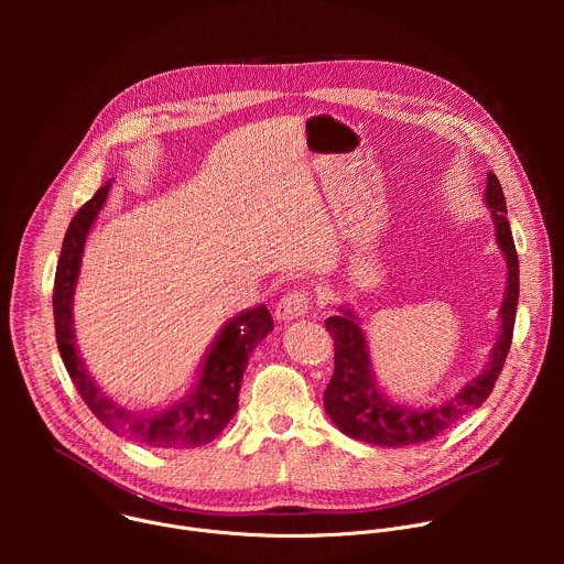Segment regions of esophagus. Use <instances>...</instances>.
<instances>
[{
  "instance_id": "34e87169",
  "label": "esophagus",
  "mask_w": 564,
  "mask_h": 564,
  "mask_svg": "<svg viewBox=\"0 0 564 564\" xmlns=\"http://www.w3.org/2000/svg\"><path fill=\"white\" fill-rule=\"evenodd\" d=\"M310 310H312V296L305 290H290L276 303L274 316L276 321H292V318L305 316Z\"/></svg>"
}]
</instances>
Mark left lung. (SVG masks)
Listing matches in <instances>:
<instances>
[{
  "label": "left lung",
  "mask_w": 564,
  "mask_h": 564,
  "mask_svg": "<svg viewBox=\"0 0 564 564\" xmlns=\"http://www.w3.org/2000/svg\"><path fill=\"white\" fill-rule=\"evenodd\" d=\"M485 200L491 209L498 246L507 259L509 270L507 292L500 307V335L498 344L491 350L489 366L473 381H468L455 397L442 401L437 406H399L379 390L375 381L368 341L357 324V316L352 314V310L341 307L339 316L326 318V330L335 339V375L324 392V409L335 426L348 437L375 446L422 444L451 429L473 409H479L491 394L505 368L513 339L520 294V263L507 220V200L502 194V185L494 172L487 174Z\"/></svg>",
  "instance_id": "8db88e82"
}]
</instances>
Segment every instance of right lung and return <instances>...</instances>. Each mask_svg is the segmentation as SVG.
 Here are the masks:
<instances>
[{
    "instance_id": "add662e5",
    "label": "right lung",
    "mask_w": 564,
    "mask_h": 564,
    "mask_svg": "<svg viewBox=\"0 0 564 564\" xmlns=\"http://www.w3.org/2000/svg\"><path fill=\"white\" fill-rule=\"evenodd\" d=\"M109 187L111 183L102 185L91 200L77 209L64 234L53 288L55 339L62 361L85 404L116 435L151 448H194L209 444L234 417L248 357L268 333H272L274 321L265 305L229 318L209 346L196 386L174 406L158 413H133L118 406L89 377L77 355L73 330V292L79 263H83L87 236L107 200Z\"/></svg>"
}]
</instances>
